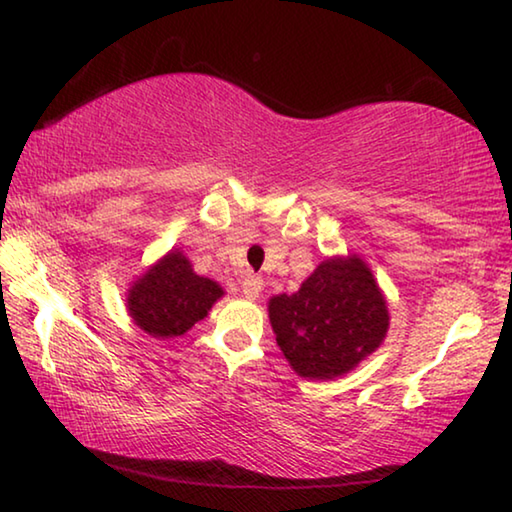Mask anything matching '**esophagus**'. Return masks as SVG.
Wrapping results in <instances>:
<instances>
[{"label":"esophagus","instance_id":"34e87169","mask_svg":"<svg viewBox=\"0 0 512 512\" xmlns=\"http://www.w3.org/2000/svg\"><path fill=\"white\" fill-rule=\"evenodd\" d=\"M262 284H264L262 277L248 273L244 280H241V293H244L246 300H257L259 293H262Z\"/></svg>","mask_w":512,"mask_h":512}]
</instances>
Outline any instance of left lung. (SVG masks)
<instances>
[{"mask_svg":"<svg viewBox=\"0 0 512 512\" xmlns=\"http://www.w3.org/2000/svg\"><path fill=\"white\" fill-rule=\"evenodd\" d=\"M273 332L291 368L305 379H334L379 348L388 309L359 257L327 259L300 291L268 302Z\"/></svg>","mask_w":512,"mask_h":512,"instance_id":"left-lung-1","label":"left lung"}]
</instances>
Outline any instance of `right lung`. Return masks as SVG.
I'll use <instances>...</instances> for the list:
<instances>
[{"label":"right lung","instance_id":"1","mask_svg":"<svg viewBox=\"0 0 512 512\" xmlns=\"http://www.w3.org/2000/svg\"><path fill=\"white\" fill-rule=\"evenodd\" d=\"M223 296L219 284L196 275L183 253H169L137 280L128 293V311L155 339L185 334Z\"/></svg>","mask_w":512,"mask_h":512}]
</instances>
